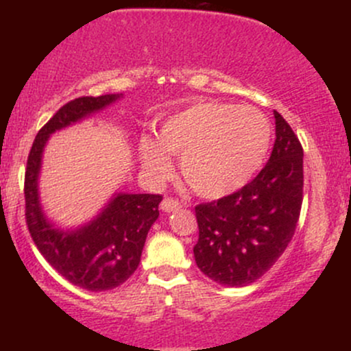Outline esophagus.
Instances as JSON below:
<instances>
[{"label":"esophagus","instance_id":"1","mask_svg":"<svg viewBox=\"0 0 351 351\" xmlns=\"http://www.w3.org/2000/svg\"><path fill=\"white\" fill-rule=\"evenodd\" d=\"M181 206H183V204H181V201L175 199V198H165L162 201V204H160V208H162V211H165V213H171Z\"/></svg>","mask_w":351,"mask_h":351}]
</instances>
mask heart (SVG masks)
<instances>
[{
    "instance_id": "b5f03b06",
    "label": "heart",
    "mask_w": 351,
    "mask_h": 351,
    "mask_svg": "<svg viewBox=\"0 0 351 351\" xmlns=\"http://www.w3.org/2000/svg\"><path fill=\"white\" fill-rule=\"evenodd\" d=\"M271 142L272 125L256 107L199 100L165 119L158 138L142 136L138 155L153 178L170 175L168 152L181 156L188 186L203 198H223L254 178Z\"/></svg>"
}]
</instances>
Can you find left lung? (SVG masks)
<instances>
[{
    "label": "left lung",
    "mask_w": 351,
    "mask_h": 351,
    "mask_svg": "<svg viewBox=\"0 0 351 351\" xmlns=\"http://www.w3.org/2000/svg\"><path fill=\"white\" fill-rule=\"evenodd\" d=\"M271 158L259 175L224 198L195 208L199 271L217 284L243 287L263 277L287 249L304 199V150L279 112Z\"/></svg>",
    "instance_id": "1"
}]
</instances>
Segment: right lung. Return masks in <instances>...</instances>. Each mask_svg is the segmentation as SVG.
Listing matches in <instances>:
<instances>
[{"label":"right lung","instance_id":"obj_1","mask_svg":"<svg viewBox=\"0 0 351 351\" xmlns=\"http://www.w3.org/2000/svg\"><path fill=\"white\" fill-rule=\"evenodd\" d=\"M122 94L79 97L52 115L36 135L24 175L26 224L44 259L71 284L92 292L119 287L136 271L152 224L158 217L160 195L119 193L102 213L75 231L56 229L44 216L38 195L44 145L56 130L102 110Z\"/></svg>","mask_w":351,"mask_h":351}]
</instances>
